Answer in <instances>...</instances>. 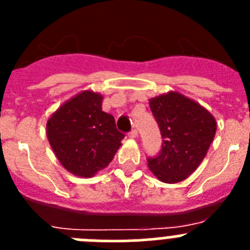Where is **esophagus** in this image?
<instances>
[{
  "label": "esophagus",
  "mask_w": 250,
  "mask_h": 250,
  "mask_svg": "<svg viewBox=\"0 0 250 250\" xmlns=\"http://www.w3.org/2000/svg\"><path fill=\"white\" fill-rule=\"evenodd\" d=\"M129 138H131V139H135V138H138V130L132 129L131 131L129 132Z\"/></svg>",
  "instance_id": "obj_1"
}]
</instances>
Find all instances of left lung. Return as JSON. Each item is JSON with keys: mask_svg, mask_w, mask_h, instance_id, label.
Wrapping results in <instances>:
<instances>
[{"mask_svg": "<svg viewBox=\"0 0 250 250\" xmlns=\"http://www.w3.org/2000/svg\"><path fill=\"white\" fill-rule=\"evenodd\" d=\"M163 136V147L147 167L167 184L180 183L198 169L216 132L215 118L199 103L178 91L149 100Z\"/></svg>", "mask_w": 250, "mask_h": 250, "instance_id": "obj_1", "label": "left lung"}]
</instances>
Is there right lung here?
I'll use <instances>...</instances> for the list:
<instances>
[{
  "mask_svg": "<svg viewBox=\"0 0 250 250\" xmlns=\"http://www.w3.org/2000/svg\"><path fill=\"white\" fill-rule=\"evenodd\" d=\"M104 96L92 90L65 101L46 124L48 143L68 173L91 178L111 163L121 146L112 115L103 111Z\"/></svg>",
  "mask_w": 250,
  "mask_h": 250,
  "instance_id": "obj_1",
  "label": "right lung"
}]
</instances>
